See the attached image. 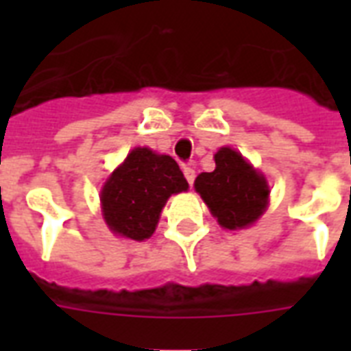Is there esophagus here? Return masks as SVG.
<instances>
[{
  "label": "esophagus",
  "mask_w": 351,
  "mask_h": 351,
  "mask_svg": "<svg viewBox=\"0 0 351 351\" xmlns=\"http://www.w3.org/2000/svg\"><path fill=\"white\" fill-rule=\"evenodd\" d=\"M184 176L189 182V186H193V182H195V169L193 167H184Z\"/></svg>",
  "instance_id": "esophagus-1"
}]
</instances>
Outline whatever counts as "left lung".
Masks as SVG:
<instances>
[{"instance_id": "1", "label": "left lung", "mask_w": 351, "mask_h": 351, "mask_svg": "<svg viewBox=\"0 0 351 351\" xmlns=\"http://www.w3.org/2000/svg\"><path fill=\"white\" fill-rule=\"evenodd\" d=\"M215 164V171L197 176L195 189L222 228L244 230L266 211L269 200L266 176L231 147H220Z\"/></svg>"}]
</instances>
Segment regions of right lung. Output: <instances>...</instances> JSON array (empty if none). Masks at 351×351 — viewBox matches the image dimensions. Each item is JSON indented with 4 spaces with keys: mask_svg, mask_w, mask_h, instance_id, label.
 Returning a JSON list of instances; mask_svg holds the SVG:
<instances>
[{
    "mask_svg": "<svg viewBox=\"0 0 351 351\" xmlns=\"http://www.w3.org/2000/svg\"><path fill=\"white\" fill-rule=\"evenodd\" d=\"M187 187L184 173L171 156L134 147L101 187L106 224L114 234L142 242L156 230L167 198Z\"/></svg>",
    "mask_w": 351,
    "mask_h": 351,
    "instance_id": "add662e5",
    "label": "right lung"
}]
</instances>
